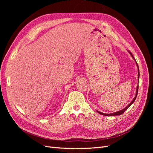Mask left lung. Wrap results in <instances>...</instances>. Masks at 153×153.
<instances>
[{"label": "left lung", "mask_w": 153, "mask_h": 153, "mask_svg": "<svg viewBox=\"0 0 153 153\" xmlns=\"http://www.w3.org/2000/svg\"><path fill=\"white\" fill-rule=\"evenodd\" d=\"M128 52L129 53V54L131 55V56L133 57V59L135 60V63H136V64H137V68H138V80H139V76H140V73H139V68H138V64H137V62H136V61H135V58L133 57V55H132V53L129 52V51H128ZM138 85H137V90H136V94H135V96L134 97V98L133 99V100L131 101V103H129V104H128V106H126V107L125 108H124L123 109H122V110H119V111H117V112H114V113H112V114H105V113H103V112H100V111H98L97 110V112H98L100 114H101V115H105V116H114V115H121L122 114H123L125 111H126L129 106H130L133 103H134V101H135V100H136V98H137V94H138Z\"/></svg>", "instance_id": "8db88e82"}]
</instances>
